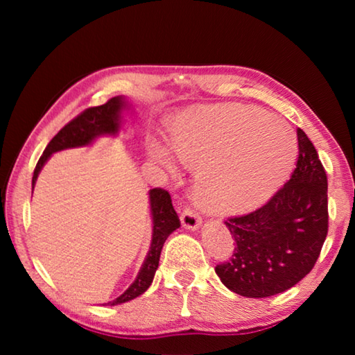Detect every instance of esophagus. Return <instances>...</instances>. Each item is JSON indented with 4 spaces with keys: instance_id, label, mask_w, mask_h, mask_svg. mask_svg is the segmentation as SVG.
I'll return each mask as SVG.
<instances>
[{
    "instance_id": "1",
    "label": "esophagus",
    "mask_w": 355,
    "mask_h": 355,
    "mask_svg": "<svg viewBox=\"0 0 355 355\" xmlns=\"http://www.w3.org/2000/svg\"><path fill=\"white\" fill-rule=\"evenodd\" d=\"M182 225L184 228H188V230H197L202 225V219L199 214H196L194 211H191V209H184V213L182 214Z\"/></svg>"
}]
</instances>
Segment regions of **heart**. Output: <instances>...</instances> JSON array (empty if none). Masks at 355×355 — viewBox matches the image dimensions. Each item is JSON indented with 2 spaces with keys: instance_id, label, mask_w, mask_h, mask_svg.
<instances>
[{
  "instance_id": "b5f03b06",
  "label": "heart",
  "mask_w": 355,
  "mask_h": 355,
  "mask_svg": "<svg viewBox=\"0 0 355 355\" xmlns=\"http://www.w3.org/2000/svg\"><path fill=\"white\" fill-rule=\"evenodd\" d=\"M173 155L196 167L192 194L208 213L245 211L263 202L291 169L296 137L284 119L252 107L228 105L194 110L169 130ZM173 155L148 142V158L169 173Z\"/></svg>"
}]
</instances>
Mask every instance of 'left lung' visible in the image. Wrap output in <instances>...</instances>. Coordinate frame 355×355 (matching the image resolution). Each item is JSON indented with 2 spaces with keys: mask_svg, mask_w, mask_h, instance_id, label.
<instances>
[{
  "mask_svg": "<svg viewBox=\"0 0 355 355\" xmlns=\"http://www.w3.org/2000/svg\"><path fill=\"white\" fill-rule=\"evenodd\" d=\"M299 158L291 178L255 211L227 219L235 238L232 260L216 266L228 290L269 297L302 280L327 236V175L313 144L297 130Z\"/></svg>",
  "mask_w": 355,
  "mask_h": 355,
  "instance_id": "left-lung-1",
  "label": "left lung"
}]
</instances>
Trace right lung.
Segmentation results:
<instances>
[{
    "instance_id": "1",
    "label": "right lung",
    "mask_w": 355,
    "mask_h": 355,
    "mask_svg": "<svg viewBox=\"0 0 355 355\" xmlns=\"http://www.w3.org/2000/svg\"><path fill=\"white\" fill-rule=\"evenodd\" d=\"M133 105L130 103L127 97L117 95L111 98L107 103L89 110L80 114L76 119L71 120L70 123L59 131L48 144L44 155L40 156L37 166L34 169L33 175V189L37 182V177L42 171V167L46 164V161L51 158L53 153L62 152L67 148H80V147H91L97 139L105 136L116 137L119 136L125 123V116L130 112ZM148 208L150 216H152V241L144 260L142 266L137 272L136 279L127 290H125L119 297H116L107 305H119L125 304L128 300L141 296L142 293L148 290L152 285L156 269L159 264L161 249L169 238L180 227V219L172 207V200L169 192L159 188H153L148 191Z\"/></svg>"
}]
</instances>
